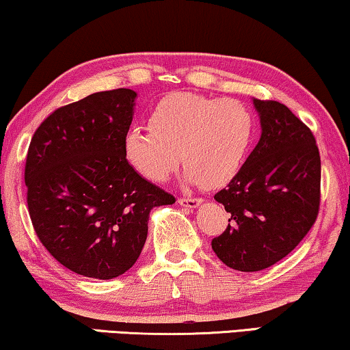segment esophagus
Masks as SVG:
<instances>
[{"instance_id":"esophagus-1","label":"esophagus","mask_w":350,"mask_h":350,"mask_svg":"<svg viewBox=\"0 0 350 350\" xmlns=\"http://www.w3.org/2000/svg\"><path fill=\"white\" fill-rule=\"evenodd\" d=\"M178 204L183 205V207H188V208H198L200 204H202V199H198V198H180L178 199Z\"/></svg>"}]
</instances>
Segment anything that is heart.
I'll return each instance as SVG.
<instances>
[{"mask_svg":"<svg viewBox=\"0 0 350 350\" xmlns=\"http://www.w3.org/2000/svg\"><path fill=\"white\" fill-rule=\"evenodd\" d=\"M151 127L124 137V156L133 170L164 183L181 161L185 180L218 188L242 169L255 137V118L236 100L193 92L167 95L152 109Z\"/></svg>","mask_w":350,"mask_h":350,"instance_id":"obj_1","label":"heart"}]
</instances>
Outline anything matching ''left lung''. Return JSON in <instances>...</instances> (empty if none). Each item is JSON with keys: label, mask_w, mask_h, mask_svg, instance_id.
<instances>
[{"label": "left lung", "mask_w": 350, "mask_h": 350, "mask_svg": "<svg viewBox=\"0 0 350 350\" xmlns=\"http://www.w3.org/2000/svg\"><path fill=\"white\" fill-rule=\"evenodd\" d=\"M253 105L260 142L215 194L231 223L212 248L242 272L266 269L288 255L312 228L320 205V154L310 129L274 100L253 98Z\"/></svg>", "instance_id": "1"}]
</instances>
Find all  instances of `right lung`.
<instances>
[{
  "label": "right lung",
  "mask_w": 350,
  "mask_h": 350,
  "mask_svg": "<svg viewBox=\"0 0 350 350\" xmlns=\"http://www.w3.org/2000/svg\"><path fill=\"white\" fill-rule=\"evenodd\" d=\"M137 94L105 90L55 109L25 164L27 204L46 250L66 269L108 280L135 265L150 212L175 198L132 169L124 137Z\"/></svg>",
  "instance_id": "obj_1"
}]
</instances>
